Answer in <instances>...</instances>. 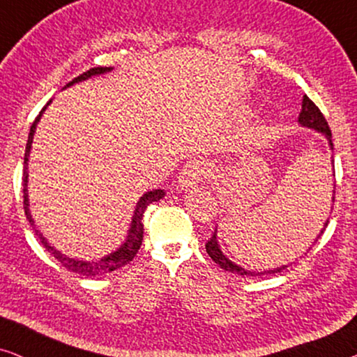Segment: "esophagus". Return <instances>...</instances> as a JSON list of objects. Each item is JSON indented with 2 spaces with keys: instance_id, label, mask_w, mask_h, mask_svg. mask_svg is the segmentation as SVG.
I'll return each instance as SVG.
<instances>
[{
  "instance_id": "34e87169",
  "label": "esophagus",
  "mask_w": 357,
  "mask_h": 357,
  "mask_svg": "<svg viewBox=\"0 0 357 357\" xmlns=\"http://www.w3.org/2000/svg\"><path fill=\"white\" fill-rule=\"evenodd\" d=\"M204 177V165L199 162V160H188L187 164L183 165L182 172H180L178 182L182 187H195L198 182H202Z\"/></svg>"
}]
</instances>
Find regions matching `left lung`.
Segmentation results:
<instances>
[{
  "label": "left lung",
  "instance_id": "1",
  "mask_svg": "<svg viewBox=\"0 0 357 357\" xmlns=\"http://www.w3.org/2000/svg\"><path fill=\"white\" fill-rule=\"evenodd\" d=\"M299 121L304 126H309V128H314L317 131H320V133H324L326 138L330 141V146L331 149H333V143H331V130L328 126V121L325 120L324 114H321L319 107H317L314 102H312L309 97L304 96V99H302V110L299 114ZM335 199V198H333ZM328 226V221L325 222L324 226V231ZM324 231L320 232V236L324 234ZM319 236V237H320ZM206 252L208 255L213 258L214 261L218 263L219 266L224 268L226 271H231V273H237V275H245V276H261V275H273V273H281L284 270L286 266H281V268H276V270H270V271H263V273H255V271H248V270H243V268L234 265L231 260H227L226 257L222 255L221 248L218 245V241H216V232H213V236L209 241L206 242Z\"/></svg>",
  "mask_w": 357,
  "mask_h": 357
}]
</instances>
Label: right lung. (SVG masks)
Returning <instances> with one entry per match:
<instances>
[{
	"label": "right lung",
	"instance_id": "add662e5",
	"mask_svg": "<svg viewBox=\"0 0 357 357\" xmlns=\"http://www.w3.org/2000/svg\"><path fill=\"white\" fill-rule=\"evenodd\" d=\"M105 71H110V68H104V66L91 68L89 71L82 73V75L75 77V79H73L71 82H68L66 87L75 84V82H77V81H84V79H87V77H91L94 75H102V73H105ZM47 105L43 107V109L40 110V114L37 115V119L33 120V123L31 126V131H29V139H27V144H26V154H24V175H22V187L24 188H22V193H24V211H26V216L29 219V222H31L32 229L36 231L38 241L42 242V245L45 247L47 250L50 252L52 255L55 257L56 260L60 261L63 266L68 268L70 271L77 273V275H82V276H99V275H105V273L119 270V268L125 266L126 263H130L131 260H133L136 253H138L139 247H141V242H143V234H144L143 216H144L146 208H148L151 203L159 202V199L164 197V192H162V190H153V192H148L146 195H143V197H141L138 206H136L133 221H131L130 236H128V238H126V242L123 243V245H121L115 253H112V255L102 258V260H99V261H79V260H71V258H68V257L63 255V253L55 250V248H53L50 243H48L45 238L42 237V234L37 231L36 226H33V219L31 216V211H29V198H27V160H29V153H31V144H32V139H33V131H36L37 121L40 120V115L43 114V110L47 109Z\"/></svg>",
	"mask_w": 357,
	"mask_h": 357
}]
</instances>
